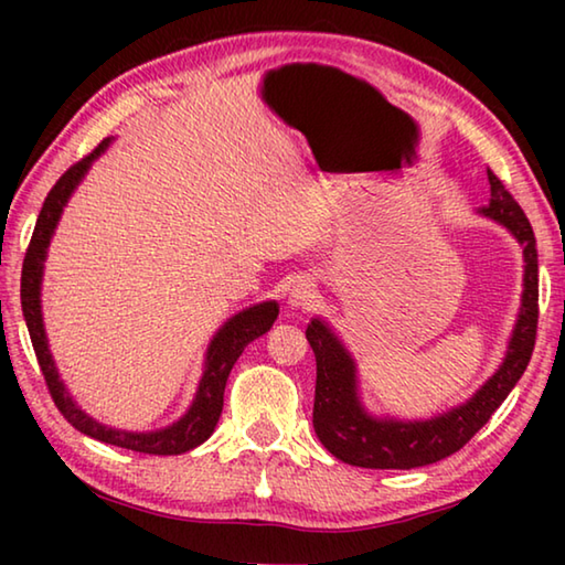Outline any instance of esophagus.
<instances>
[{"label":"esophagus","mask_w":565,"mask_h":565,"mask_svg":"<svg viewBox=\"0 0 565 565\" xmlns=\"http://www.w3.org/2000/svg\"><path fill=\"white\" fill-rule=\"evenodd\" d=\"M317 299V289H313V281L301 276L299 281L294 284V289L289 291V306L291 309H309V306Z\"/></svg>","instance_id":"1"}]
</instances>
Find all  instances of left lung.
Returning <instances> with one entry per match:
<instances>
[{
	"label": "left lung",
	"instance_id": "left-lung-1",
	"mask_svg": "<svg viewBox=\"0 0 565 565\" xmlns=\"http://www.w3.org/2000/svg\"><path fill=\"white\" fill-rule=\"evenodd\" d=\"M491 204L486 216L495 218L523 244V303L501 369L476 391L471 401L431 420H379L361 408L356 396V366L327 323L313 319L306 329L317 356V396L313 428L319 441L343 463L361 468H416L441 461L471 441L493 416L511 388L519 384L539 331V252L531 222L503 181L489 169Z\"/></svg>",
	"mask_w": 565,
	"mask_h": 565
}]
</instances>
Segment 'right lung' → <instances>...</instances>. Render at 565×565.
Here are the masks:
<instances>
[{
	"label": "right lung",
	"instance_id": "right-lung-1",
	"mask_svg": "<svg viewBox=\"0 0 565 565\" xmlns=\"http://www.w3.org/2000/svg\"><path fill=\"white\" fill-rule=\"evenodd\" d=\"M109 139L99 141L87 157L76 161L64 174L56 179V184L50 189V194L44 199V206L40 212V218H36L32 242L26 246L24 254V266H22V311H24V321L26 329H30L32 337V347L36 353V361H40L44 384L50 388V396L54 401V406L62 411V416L70 420V424L76 428V431L87 434L97 441L119 446V448H129V451L137 454H149V456H177L191 451L199 444H204L209 436H212L214 426L218 416H222V406H224V388H226V379L232 374V366L236 359L242 356V351L252 343L254 339H259L262 333L271 329V323L279 317V306L274 301H266L259 306H252L234 317L232 321H226V327L216 333L212 347H209L206 353V366H204V376L199 381V391L194 404H191L189 414L177 420L174 426L161 428V431L154 434H127V431H114V428H107L97 424V420L89 418L84 411L74 404L66 394L64 384L60 381V374H56L54 361L50 356V349H46V337H44V327H42V309H40V284H42V269H44V254L46 246H50V238L54 234V226L60 222V214L66 204V199L74 191V186L79 184L84 171L89 169V164L97 159L104 149H107Z\"/></svg>",
	"mask_w": 565,
	"mask_h": 565
}]
</instances>
